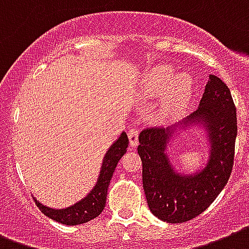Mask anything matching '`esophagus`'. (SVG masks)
Here are the masks:
<instances>
[{"label":"esophagus","mask_w":249,"mask_h":249,"mask_svg":"<svg viewBox=\"0 0 249 249\" xmlns=\"http://www.w3.org/2000/svg\"><path fill=\"white\" fill-rule=\"evenodd\" d=\"M128 139H130V145L132 146V148H136L139 144V130L138 128H135V127L130 128V131H128Z\"/></svg>","instance_id":"esophagus-1"}]
</instances>
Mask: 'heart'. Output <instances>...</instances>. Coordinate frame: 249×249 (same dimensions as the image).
I'll return each instance as SVG.
<instances>
[{"mask_svg": "<svg viewBox=\"0 0 249 249\" xmlns=\"http://www.w3.org/2000/svg\"><path fill=\"white\" fill-rule=\"evenodd\" d=\"M146 93L161 96V114L163 118H177L186 110L194 94V79L187 72L174 75L170 66H159L146 76Z\"/></svg>", "mask_w": 249, "mask_h": 249, "instance_id": "1", "label": "heart"}]
</instances>
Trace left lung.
Instances as JSON below:
<instances>
[{
	"label": "left lung",
	"instance_id": "obj_1",
	"mask_svg": "<svg viewBox=\"0 0 249 249\" xmlns=\"http://www.w3.org/2000/svg\"><path fill=\"white\" fill-rule=\"evenodd\" d=\"M188 126H201L210 142L207 165L194 175L175 171L167 145ZM236 107L230 89L209 75L200 105L173 127H153L139 135L138 153L142 163V187L148 207L163 222L182 223L201 214L226 186L234 163Z\"/></svg>",
	"mask_w": 249,
	"mask_h": 249
}]
</instances>
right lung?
Returning <instances> with one entry per match:
<instances>
[{
	"instance_id": "1",
	"label": "right lung",
	"mask_w": 249,
	"mask_h": 249,
	"mask_svg": "<svg viewBox=\"0 0 249 249\" xmlns=\"http://www.w3.org/2000/svg\"><path fill=\"white\" fill-rule=\"evenodd\" d=\"M127 146H128V138H127L126 132H122L104 156L103 165L100 169V175H98L96 186L80 201L75 203L71 207L65 208V209H53V208L42 205L40 201H37L34 197L38 209L46 217H49L55 222L69 225V226L82 225V223H86L90 219L96 218L105 208L109 183H110L113 173L117 167V163L127 152Z\"/></svg>"
}]
</instances>
